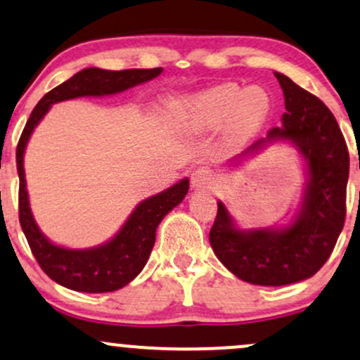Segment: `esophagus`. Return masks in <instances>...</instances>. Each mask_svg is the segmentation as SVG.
I'll use <instances>...</instances> for the list:
<instances>
[{
  "instance_id": "obj_1",
  "label": "esophagus",
  "mask_w": 360,
  "mask_h": 360,
  "mask_svg": "<svg viewBox=\"0 0 360 360\" xmlns=\"http://www.w3.org/2000/svg\"><path fill=\"white\" fill-rule=\"evenodd\" d=\"M216 181V175L209 167H199L192 173V187L193 188H205Z\"/></svg>"
}]
</instances>
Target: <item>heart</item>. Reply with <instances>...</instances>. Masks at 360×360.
<instances>
[{"label": "heart", "mask_w": 360, "mask_h": 360, "mask_svg": "<svg viewBox=\"0 0 360 360\" xmlns=\"http://www.w3.org/2000/svg\"><path fill=\"white\" fill-rule=\"evenodd\" d=\"M270 110L269 93L260 86L240 88L226 83L200 93L184 105V120L193 129L221 126L233 115L234 126L252 127L260 124Z\"/></svg>", "instance_id": "obj_1"}]
</instances>
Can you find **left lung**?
<instances>
[{"mask_svg": "<svg viewBox=\"0 0 360 360\" xmlns=\"http://www.w3.org/2000/svg\"><path fill=\"white\" fill-rule=\"evenodd\" d=\"M284 91L282 127H272L241 156L252 155L269 141L289 139L308 165V184L301 209L284 229L241 231L233 224L223 202L209 241L229 272L257 285H285L304 281L320 270L332 255L345 223L349 149L330 108L276 72Z\"/></svg>", "mask_w": 360, "mask_h": 360, "instance_id": "obj_1", "label": "left lung"}]
</instances>
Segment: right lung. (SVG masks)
<instances>
[{
	"label": "right lung",
	"instance_id": "1",
	"mask_svg": "<svg viewBox=\"0 0 360 360\" xmlns=\"http://www.w3.org/2000/svg\"><path fill=\"white\" fill-rule=\"evenodd\" d=\"M161 71H163L161 68L124 71L86 68L76 72L68 82L56 86L54 90L46 93L28 117L17 146L20 226L25 233L28 246L40 269L64 288L79 292H112L127 285L146 265L156 240V228L161 219L187 195L188 180L184 179L158 195L141 202L122 229L108 243L88 250L63 248L51 243L40 233L28 205L25 169H23V153L28 137L40 119L47 114L52 103L78 98V96L114 95L156 78Z\"/></svg>",
	"mask_w": 360,
	"mask_h": 360
}]
</instances>
